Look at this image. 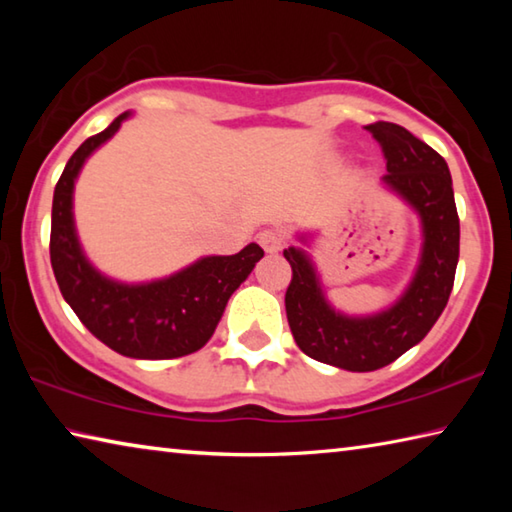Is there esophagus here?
Listing matches in <instances>:
<instances>
[{
  "instance_id": "obj_1",
  "label": "esophagus",
  "mask_w": 512,
  "mask_h": 512,
  "mask_svg": "<svg viewBox=\"0 0 512 512\" xmlns=\"http://www.w3.org/2000/svg\"><path fill=\"white\" fill-rule=\"evenodd\" d=\"M284 241H287V237H284V232L280 228H266L259 232V244H262L266 253H277V250H282Z\"/></svg>"
}]
</instances>
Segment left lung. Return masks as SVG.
Instances as JSON below:
<instances>
[{
  "instance_id": "1",
  "label": "left lung",
  "mask_w": 512,
  "mask_h": 512,
  "mask_svg": "<svg viewBox=\"0 0 512 512\" xmlns=\"http://www.w3.org/2000/svg\"><path fill=\"white\" fill-rule=\"evenodd\" d=\"M366 131L386 158L384 183L406 198L422 221V257L409 289L377 316L348 318L327 305L309 257L298 248L284 250L293 273L284 305L298 348L311 359L352 372L384 368L429 334L452 293L461 241L443 155L391 121H375Z\"/></svg>"
}]
</instances>
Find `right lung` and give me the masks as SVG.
<instances>
[{
  "mask_svg": "<svg viewBox=\"0 0 512 512\" xmlns=\"http://www.w3.org/2000/svg\"><path fill=\"white\" fill-rule=\"evenodd\" d=\"M128 112L85 140L67 160L51 207L49 255L60 293L81 323L131 359H176L212 339L232 293L264 257L257 244L228 257H203L167 280L119 284L94 271L79 246L72 216L74 180L83 162L117 133Z\"/></svg>",
  "mask_w": 512,
  "mask_h": 512,
  "instance_id": "right-lung-1",
  "label": "right lung"
}]
</instances>
